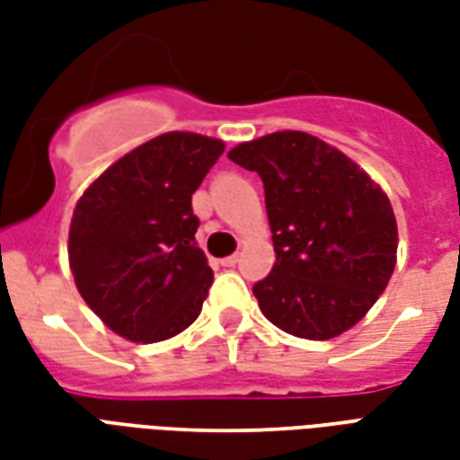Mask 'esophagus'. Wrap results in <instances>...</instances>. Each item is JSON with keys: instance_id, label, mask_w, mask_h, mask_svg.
Wrapping results in <instances>:
<instances>
[{"instance_id": "obj_1", "label": "esophagus", "mask_w": 460, "mask_h": 460, "mask_svg": "<svg viewBox=\"0 0 460 460\" xmlns=\"http://www.w3.org/2000/svg\"><path fill=\"white\" fill-rule=\"evenodd\" d=\"M236 263H239V256H236V253H231V256H226V259H221V266H224V269H234Z\"/></svg>"}]
</instances>
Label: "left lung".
I'll return each mask as SVG.
<instances>
[{
    "label": "left lung",
    "instance_id": "1",
    "mask_svg": "<svg viewBox=\"0 0 460 460\" xmlns=\"http://www.w3.org/2000/svg\"><path fill=\"white\" fill-rule=\"evenodd\" d=\"M229 160L259 172L266 191L276 263L253 286L261 313L305 340H330L359 323L396 263V219L385 191L308 132L241 142Z\"/></svg>",
    "mask_w": 460,
    "mask_h": 460
}]
</instances>
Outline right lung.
I'll return each mask as SVG.
<instances>
[{
  "mask_svg": "<svg viewBox=\"0 0 460 460\" xmlns=\"http://www.w3.org/2000/svg\"><path fill=\"white\" fill-rule=\"evenodd\" d=\"M221 152L214 137L164 132L108 167L75 204L68 231L75 286L122 338H174L201 313L214 273L194 241L191 194Z\"/></svg>",
  "mask_w": 460,
  "mask_h": 460,
  "instance_id": "1",
  "label": "right lung"
}]
</instances>
